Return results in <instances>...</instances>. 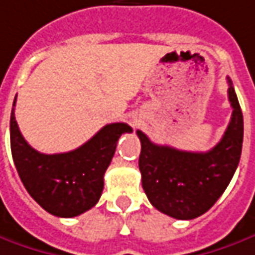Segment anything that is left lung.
Wrapping results in <instances>:
<instances>
[{"label":"left lung","mask_w":255,"mask_h":255,"mask_svg":"<svg viewBox=\"0 0 255 255\" xmlns=\"http://www.w3.org/2000/svg\"><path fill=\"white\" fill-rule=\"evenodd\" d=\"M228 84L233 113L222 139L211 150L186 152L156 145L136 131L143 191L157 211L171 218L187 221L205 214L236 171L243 146V114L229 77Z\"/></svg>","instance_id":"1"}]
</instances>
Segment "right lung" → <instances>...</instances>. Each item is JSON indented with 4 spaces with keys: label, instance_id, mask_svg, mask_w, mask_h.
<instances>
[{
    "label": "right lung",
    "instance_id": "right-lung-1",
    "mask_svg": "<svg viewBox=\"0 0 255 255\" xmlns=\"http://www.w3.org/2000/svg\"><path fill=\"white\" fill-rule=\"evenodd\" d=\"M11 113V150L23 186L48 214L74 218L98 204L103 191V176L112 162L117 141L132 128L126 123L107 124L77 149L46 155L25 141Z\"/></svg>",
    "mask_w": 255,
    "mask_h": 255
}]
</instances>
